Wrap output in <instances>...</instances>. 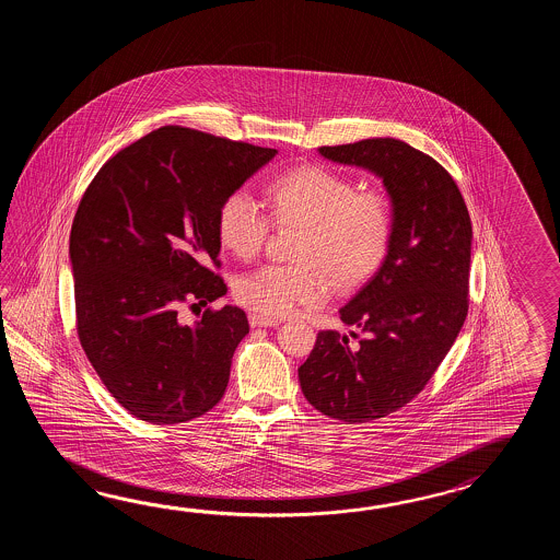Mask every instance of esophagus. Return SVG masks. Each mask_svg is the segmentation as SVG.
Segmentation results:
<instances>
[{
	"label": "esophagus",
	"mask_w": 560,
	"mask_h": 560,
	"mask_svg": "<svg viewBox=\"0 0 560 560\" xmlns=\"http://www.w3.org/2000/svg\"><path fill=\"white\" fill-rule=\"evenodd\" d=\"M248 320H250L252 328H270V326L278 324V320L272 318V316H264V314H258V312H252Z\"/></svg>",
	"instance_id": "esophagus-1"
}]
</instances>
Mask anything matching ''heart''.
<instances>
[{
    "mask_svg": "<svg viewBox=\"0 0 560 560\" xmlns=\"http://www.w3.org/2000/svg\"><path fill=\"white\" fill-rule=\"evenodd\" d=\"M270 214L278 226H302L298 264H270L242 276L234 296L264 316H285L300 306H320L334 284L348 290L362 284L381 266L390 238L394 212L382 190H358L357 182L330 167L298 166L268 186ZM220 244L254 260L270 234V218L248 190H234L218 208Z\"/></svg>",
    "mask_w": 560,
    "mask_h": 560,
    "instance_id": "b5f03b06",
    "label": "heart"
}]
</instances>
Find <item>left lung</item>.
Wrapping results in <instances>:
<instances>
[{"label":"left lung","mask_w":560,"mask_h":560,"mask_svg":"<svg viewBox=\"0 0 560 560\" xmlns=\"http://www.w3.org/2000/svg\"><path fill=\"white\" fill-rule=\"evenodd\" d=\"M318 152L382 178L393 202V238L381 268L340 308V320L364 338L352 346L346 334L322 330L298 369L310 405L357 424L408 405L448 354L468 312L472 224L453 176L402 140L372 138Z\"/></svg>","instance_id":"obj_1"}]
</instances>
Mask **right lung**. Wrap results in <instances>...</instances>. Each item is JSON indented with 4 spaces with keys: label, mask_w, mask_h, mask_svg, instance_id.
Instances as JSON below:
<instances>
[{
    "label": "right lung",
    "mask_w": 560,
    "mask_h": 560,
    "mask_svg": "<svg viewBox=\"0 0 560 560\" xmlns=\"http://www.w3.org/2000/svg\"><path fill=\"white\" fill-rule=\"evenodd\" d=\"M278 154L164 126L109 158L88 186L70 234L78 336L109 394L152 424H179L226 393L244 310L184 302L226 294L215 215L222 200ZM196 306V304H191Z\"/></svg>",
    "instance_id": "add662e5"
}]
</instances>
